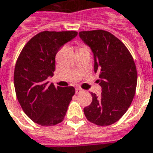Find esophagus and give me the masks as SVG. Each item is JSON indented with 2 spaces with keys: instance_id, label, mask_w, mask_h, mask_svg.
Segmentation results:
<instances>
[{
  "instance_id": "1",
  "label": "esophagus",
  "mask_w": 153,
  "mask_h": 153,
  "mask_svg": "<svg viewBox=\"0 0 153 153\" xmlns=\"http://www.w3.org/2000/svg\"><path fill=\"white\" fill-rule=\"evenodd\" d=\"M82 92H83V90L82 88H76V94L82 93Z\"/></svg>"
}]
</instances>
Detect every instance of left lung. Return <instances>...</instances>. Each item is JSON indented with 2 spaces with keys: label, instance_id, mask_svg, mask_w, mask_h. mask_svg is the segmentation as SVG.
Returning <instances> with one entry per match:
<instances>
[{
  "label": "left lung",
  "instance_id": "obj_1",
  "mask_svg": "<svg viewBox=\"0 0 153 153\" xmlns=\"http://www.w3.org/2000/svg\"><path fill=\"white\" fill-rule=\"evenodd\" d=\"M79 36L93 52L94 72L102 88L99 96L91 93L93 101L84 108V114L97 126L112 125L126 114L134 98L136 65L126 45L109 32L82 31Z\"/></svg>",
  "mask_w": 153,
  "mask_h": 153
}]
</instances>
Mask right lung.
Masks as SVG:
<instances>
[{
	"mask_svg": "<svg viewBox=\"0 0 153 153\" xmlns=\"http://www.w3.org/2000/svg\"><path fill=\"white\" fill-rule=\"evenodd\" d=\"M77 35L76 31H44L33 37L21 51L14 70V86L22 110L42 126L63 121L75 94L73 87L49 85L55 55L61 46Z\"/></svg>",
	"mask_w": 153,
	"mask_h": 153,
	"instance_id": "add662e5",
	"label": "right lung"
}]
</instances>
